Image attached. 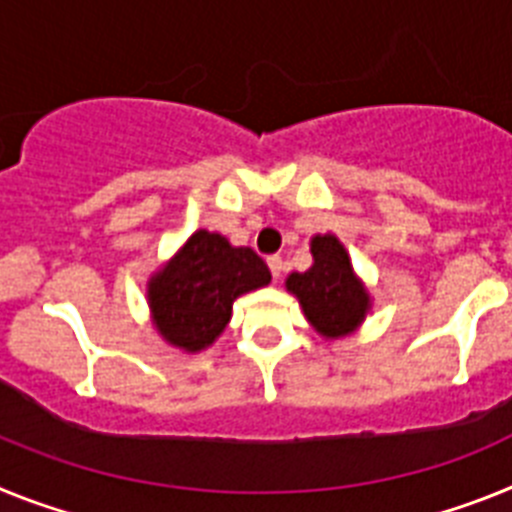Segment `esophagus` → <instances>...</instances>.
I'll list each match as a JSON object with an SVG mask.
<instances>
[{
    "mask_svg": "<svg viewBox=\"0 0 512 512\" xmlns=\"http://www.w3.org/2000/svg\"><path fill=\"white\" fill-rule=\"evenodd\" d=\"M268 268H270V273H273L275 281H278V278L283 275V260H281V257H278V255L268 257Z\"/></svg>",
    "mask_w": 512,
    "mask_h": 512,
    "instance_id": "34e87169",
    "label": "esophagus"
}]
</instances>
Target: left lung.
Returning a JSON list of instances; mask_svg holds the SVG:
<instances>
[{
    "label": "left lung",
    "instance_id": "1",
    "mask_svg": "<svg viewBox=\"0 0 512 512\" xmlns=\"http://www.w3.org/2000/svg\"><path fill=\"white\" fill-rule=\"evenodd\" d=\"M311 268L291 273L286 291L299 299L311 330L324 340H342L358 332L371 311V293L353 270L345 244L335 234H314L309 242Z\"/></svg>",
    "mask_w": 512,
    "mask_h": 512
}]
</instances>
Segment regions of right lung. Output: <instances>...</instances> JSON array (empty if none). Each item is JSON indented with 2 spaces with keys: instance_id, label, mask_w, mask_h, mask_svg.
Here are the masks:
<instances>
[{
  "instance_id": "add662e5",
  "label": "right lung",
  "mask_w": 512,
  "mask_h": 512,
  "mask_svg": "<svg viewBox=\"0 0 512 512\" xmlns=\"http://www.w3.org/2000/svg\"><path fill=\"white\" fill-rule=\"evenodd\" d=\"M268 283V265L250 247L198 229L146 281L151 324L172 348L201 353L226 330L234 301Z\"/></svg>"
}]
</instances>
